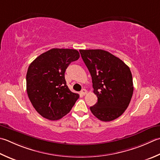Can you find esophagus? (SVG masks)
<instances>
[{"mask_svg": "<svg viewBox=\"0 0 160 160\" xmlns=\"http://www.w3.org/2000/svg\"><path fill=\"white\" fill-rule=\"evenodd\" d=\"M80 93H81V94H82V95H85V94H87V91L85 89H82V90H81Z\"/></svg>", "mask_w": 160, "mask_h": 160, "instance_id": "esophagus-1", "label": "esophagus"}]
</instances>
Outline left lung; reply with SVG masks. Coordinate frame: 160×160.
<instances>
[{"mask_svg":"<svg viewBox=\"0 0 160 160\" xmlns=\"http://www.w3.org/2000/svg\"><path fill=\"white\" fill-rule=\"evenodd\" d=\"M92 78L98 102L90 107L92 114L102 121L119 117L127 109L133 93L130 68L118 58L101 49L80 50Z\"/></svg>","mask_w":160,"mask_h":160,"instance_id":"obj_1","label":"left lung"}]
</instances>
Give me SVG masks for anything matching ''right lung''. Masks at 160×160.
Returning a JSON list of instances; mask_svg holds the SVG:
<instances>
[{"label": "right lung", "mask_w": 160, "mask_h": 160, "mask_svg": "<svg viewBox=\"0 0 160 160\" xmlns=\"http://www.w3.org/2000/svg\"><path fill=\"white\" fill-rule=\"evenodd\" d=\"M79 58L77 50L52 48L30 64L26 75L28 96L43 118L60 119L71 111L79 98V94L68 89L64 77L68 66Z\"/></svg>", "instance_id": "right-lung-1"}]
</instances>
